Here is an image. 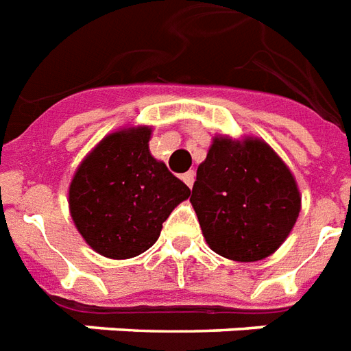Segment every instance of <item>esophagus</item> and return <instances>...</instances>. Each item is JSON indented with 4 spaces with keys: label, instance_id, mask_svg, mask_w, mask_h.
Masks as SVG:
<instances>
[{
    "label": "esophagus",
    "instance_id": "1",
    "mask_svg": "<svg viewBox=\"0 0 351 351\" xmlns=\"http://www.w3.org/2000/svg\"><path fill=\"white\" fill-rule=\"evenodd\" d=\"M194 178H196V173H194L193 170H189V172H185L183 176H181V179H183L189 186L194 185Z\"/></svg>",
    "mask_w": 351,
    "mask_h": 351
}]
</instances>
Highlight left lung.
Listing matches in <instances>:
<instances>
[{
    "instance_id": "left-lung-1",
    "label": "left lung",
    "mask_w": 351,
    "mask_h": 351,
    "mask_svg": "<svg viewBox=\"0 0 351 351\" xmlns=\"http://www.w3.org/2000/svg\"><path fill=\"white\" fill-rule=\"evenodd\" d=\"M207 245L237 262L263 260L284 243L301 209L295 179L262 140L215 138L191 196Z\"/></svg>"
}]
</instances>
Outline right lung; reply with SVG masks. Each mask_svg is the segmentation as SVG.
Returning a JSON list of instances; mask_svg holds the SVG:
<instances>
[{"mask_svg":"<svg viewBox=\"0 0 351 351\" xmlns=\"http://www.w3.org/2000/svg\"><path fill=\"white\" fill-rule=\"evenodd\" d=\"M151 129L119 130L102 140L69 189L76 228L99 254L125 260L157 241L173 207L191 189L149 153Z\"/></svg>","mask_w":351,"mask_h":351,"instance_id":"1","label":"right lung"}]
</instances>
